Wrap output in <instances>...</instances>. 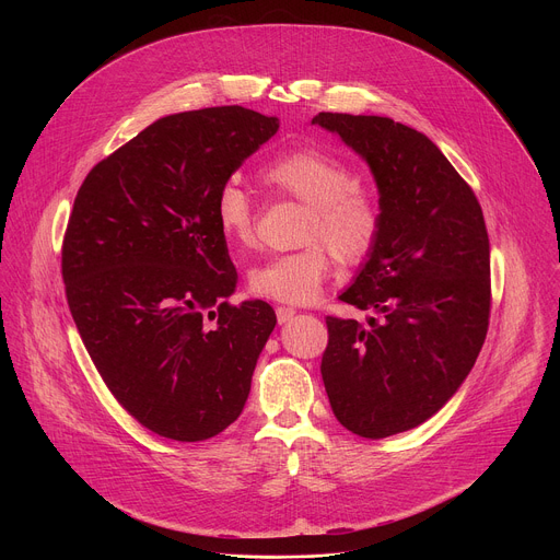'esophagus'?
Segmentation results:
<instances>
[{"label":"esophagus","instance_id":"34e87169","mask_svg":"<svg viewBox=\"0 0 560 560\" xmlns=\"http://www.w3.org/2000/svg\"><path fill=\"white\" fill-rule=\"evenodd\" d=\"M294 314H296V310H294V307H285V305H279V307H277V318H279V324H288Z\"/></svg>","mask_w":560,"mask_h":560}]
</instances>
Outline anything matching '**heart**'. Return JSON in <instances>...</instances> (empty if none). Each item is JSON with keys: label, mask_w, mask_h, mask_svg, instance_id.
I'll list each match as a JSON object with an SVG mask.
<instances>
[{"label": "heart", "mask_w": 560, "mask_h": 560, "mask_svg": "<svg viewBox=\"0 0 560 560\" xmlns=\"http://www.w3.org/2000/svg\"><path fill=\"white\" fill-rule=\"evenodd\" d=\"M272 195L307 206L299 230L301 250L272 257L248 275V292L281 303H307L322 292L337 259L363 264L383 232L381 199L357 184L354 171L339 156L316 148H292L261 168ZM219 232L238 250L257 246V210L253 197L234 182L214 199Z\"/></svg>", "instance_id": "1"}]
</instances>
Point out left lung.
Instances as JSON below:
<instances>
[{
  "mask_svg": "<svg viewBox=\"0 0 560 560\" xmlns=\"http://www.w3.org/2000/svg\"><path fill=\"white\" fill-rule=\"evenodd\" d=\"M370 164L383 232L339 296L368 324L326 316L322 376L337 421L363 439L436 415L481 352L492 307L490 236L469 184L421 132L376 115L318 113Z\"/></svg>",
  "mask_w": 560,
  "mask_h": 560,
  "instance_id": "8db88e82",
  "label": "left lung"
}]
</instances>
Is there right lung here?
I'll list each match as a JSON object with an SVG mask.
<instances>
[{
  "instance_id": "1",
  "label": "right lung",
  "mask_w": 560,
  "mask_h": 560,
  "mask_svg": "<svg viewBox=\"0 0 560 560\" xmlns=\"http://www.w3.org/2000/svg\"><path fill=\"white\" fill-rule=\"evenodd\" d=\"M279 128L244 106L154 121L86 175L61 244L74 326L117 404L195 443L242 415L277 316L234 305L217 192Z\"/></svg>"
}]
</instances>
